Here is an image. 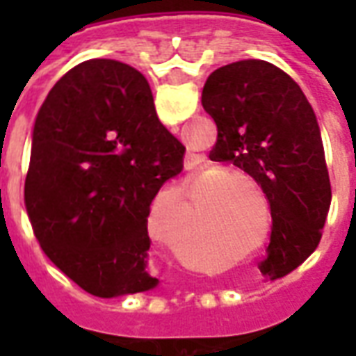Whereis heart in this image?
Segmentation results:
<instances>
[{"instance_id": "obj_1", "label": "heart", "mask_w": 356, "mask_h": 356, "mask_svg": "<svg viewBox=\"0 0 356 356\" xmlns=\"http://www.w3.org/2000/svg\"><path fill=\"white\" fill-rule=\"evenodd\" d=\"M223 173H227L225 170H219L217 171V175H223ZM229 177H240V179H246V175H242V173H234V175H229Z\"/></svg>"}]
</instances>
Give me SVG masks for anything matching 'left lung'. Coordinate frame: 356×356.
<instances>
[{
	"instance_id": "1",
	"label": "left lung",
	"mask_w": 356,
	"mask_h": 356,
	"mask_svg": "<svg viewBox=\"0 0 356 356\" xmlns=\"http://www.w3.org/2000/svg\"><path fill=\"white\" fill-rule=\"evenodd\" d=\"M202 106L217 125L209 158L244 170L267 196L273 227L261 273L288 275L318 246L332 198L311 104L278 66L246 58L209 74Z\"/></svg>"
}]
</instances>
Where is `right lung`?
Returning a JSON list of instances; mask_svg holds the SVG:
<instances>
[{"label":"right lung","instance_id":"right-lung-1","mask_svg":"<svg viewBox=\"0 0 356 356\" xmlns=\"http://www.w3.org/2000/svg\"><path fill=\"white\" fill-rule=\"evenodd\" d=\"M183 154L139 70L112 58L74 66L38 112L24 185L45 255L97 298L154 290L148 213Z\"/></svg>","mask_w":356,"mask_h":356}]
</instances>
